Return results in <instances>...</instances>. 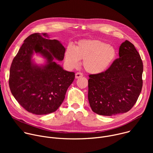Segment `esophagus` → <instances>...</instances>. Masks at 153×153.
Here are the masks:
<instances>
[{
    "label": "esophagus",
    "mask_w": 153,
    "mask_h": 153,
    "mask_svg": "<svg viewBox=\"0 0 153 153\" xmlns=\"http://www.w3.org/2000/svg\"><path fill=\"white\" fill-rule=\"evenodd\" d=\"M82 76H83V74H82V73H79V72L76 73V74H75V77H76V79L80 78V77H82Z\"/></svg>",
    "instance_id": "1"
}]
</instances>
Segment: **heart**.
I'll return each instance as SVG.
<instances>
[{
    "mask_svg": "<svg viewBox=\"0 0 153 153\" xmlns=\"http://www.w3.org/2000/svg\"><path fill=\"white\" fill-rule=\"evenodd\" d=\"M117 56L115 48L97 39L82 40L73 47L69 46L65 54L67 65L71 68L77 67L79 60H83L84 70L91 74H99L106 71Z\"/></svg>",
    "mask_w": 153,
    "mask_h": 153,
    "instance_id": "heart-1",
    "label": "heart"
}]
</instances>
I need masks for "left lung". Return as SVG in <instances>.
I'll list each match as a JSON object with an SVG mask.
<instances>
[{"instance_id": "1", "label": "left lung", "mask_w": 153, "mask_h": 153, "mask_svg": "<svg viewBox=\"0 0 153 153\" xmlns=\"http://www.w3.org/2000/svg\"><path fill=\"white\" fill-rule=\"evenodd\" d=\"M119 55L106 71L89 76L88 100L97 114L111 116L128 112L142 91L143 63L134 45L125 40Z\"/></svg>"}]
</instances>
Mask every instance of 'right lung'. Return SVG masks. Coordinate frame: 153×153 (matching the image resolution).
Returning a JSON list of instances; mask_svg holds the SVG:
<instances>
[{
	"instance_id": "obj_1",
	"label": "right lung",
	"mask_w": 153,
	"mask_h": 153,
	"mask_svg": "<svg viewBox=\"0 0 153 153\" xmlns=\"http://www.w3.org/2000/svg\"><path fill=\"white\" fill-rule=\"evenodd\" d=\"M14 57L10 71L9 86L18 103L27 111L37 115L56 111L63 102L75 73L65 71L54 59L62 61L65 48L47 33L29 36ZM39 53L46 59L38 65L32 57Z\"/></svg>"
}]
</instances>
